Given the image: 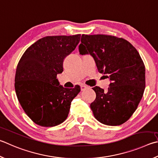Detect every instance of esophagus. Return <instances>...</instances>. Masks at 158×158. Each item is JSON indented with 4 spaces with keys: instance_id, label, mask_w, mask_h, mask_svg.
Instances as JSON below:
<instances>
[{
    "instance_id": "esophagus-1",
    "label": "esophagus",
    "mask_w": 158,
    "mask_h": 158,
    "mask_svg": "<svg viewBox=\"0 0 158 158\" xmlns=\"http://www.w3.org/2000/svg\"><path fill=\"white\" fill-rule=\"evenodd\" d=\"M80 87H81V91H84V90H85V89L88 88V86H87V85H83V84L80 85Z\"/></svg>"
}]
</instances>
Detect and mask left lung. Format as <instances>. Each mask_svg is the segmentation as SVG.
<instances>
[{
	"instance_id": "1",
	"label": "left lung",
	"mask_w": 158,
	"mask_h": 158,
	"mask_svg": "<svg viewBox=\"0 0 158 158\" xmlns=\"http://www.w3.org/2000/svg\"><path fill=\"white\" fill-rule=\"evenodd\" d=\"M80 54H90L100 73L110 79L108 90L95 86L91 103L94 117L102 124L117 126L127 122L137 108L145 89V67L137 50L115 36L82 34Z\"/></svg>"
}]
</instances>
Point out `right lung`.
<instances>
[{
    "label": "right lung",
    "instance_id": "right-lung-1",
    "mask_svg": "<svg viewBox=\"0 0 158 158\" xmlns=\"http://www.w3.org/2000/svg\"><path fill=\"white\" fill-rule=\"evenodd\" d=\"M80 38V34L44 37L28 48L20 59L16 94L25 113L35 124L55 127L68 117L80 87L64 88L56 76L64 70V59L75 49Z\"/></svg>",
    "mask_w": 158,
    "mask_h": 158
}]
</instances>
